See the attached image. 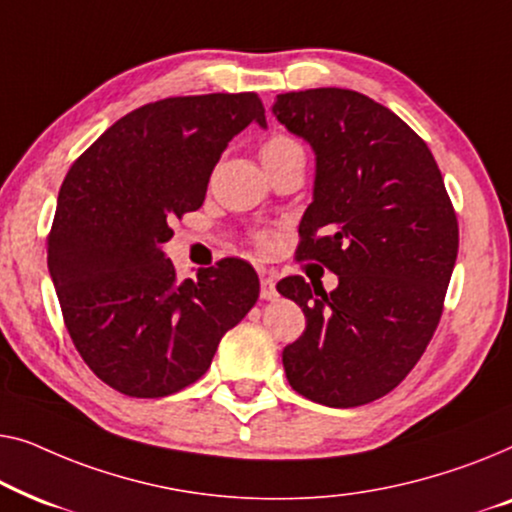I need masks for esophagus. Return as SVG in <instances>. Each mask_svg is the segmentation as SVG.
<instances>
[{
	"label": "esophagus",
	"mask_w": 512,
	"mask_h": 512,
	"mask_svg": "<svg viewBox=\"0 0 512 512\" xmlns=\"http://www.w3.org/2000/svg\"><path fill=\"white\" fill-rule=\"evenodd\" d=\"M259 283H262V290H259V297H262L264 301H273V299L278 297L276 280H273V276H266V273H262V278H259Z\"/></svg>",
	"instance_id": "1"
}]
</instances>
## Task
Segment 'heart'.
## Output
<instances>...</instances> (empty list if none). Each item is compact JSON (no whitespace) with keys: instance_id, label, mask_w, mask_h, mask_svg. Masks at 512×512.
<instances>
[{"instance_id":"1","label":"heart","mask_w":512,"mask_h":512,"mask_svg":"<svg viewBox=\"0 0 512 512\" xmlns=\"http://www.w3.org/2000/svg\"><path fill=\"white\" fill-rule=\"evenodd\" d=\"M294 148H299V143L292 141L290 136L273 134L262 143V148H259V155H262V160H271V157L283 155V153H287V150H294Z\"/></svg>"}]
</instances>
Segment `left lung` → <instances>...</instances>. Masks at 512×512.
<instances>
[{
    "mask_svg": "<svg viewBox=\"0 0 512 512\" xmlns=\"http://www.w3.org/2000/svg\"><path fill=\"white\" fill-rule=\"evenodd\" d=\"M273 115L315 150L297 255L338 276L334 292L301 276L276 285L306 315L283 350L287 383L322 406H364L392 392L434 336L459 250L455 208L427 143L366 95L285 92Z\"/></svg>",
    "mask_w": 512,
    "mask_h": 512,
    "instance_id": "obj_1",
    "label": "left lung"
}]
</instances>
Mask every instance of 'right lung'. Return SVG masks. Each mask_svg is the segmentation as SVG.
I'll use <instances>...</instances> for the list:
<instances>
[{
  "label": "right lung",
  "instance_id": "add662e5",
  "mask_svg": "<svg viewBox=\"0 0 512 512\" xmlns=\"http://www.w3.org/2000/svg\"><path fill=\"white\" fill-rule=\"evenodd\" d=\"M250 122L255 92L169 97L127 113L71 164L48 234V271L78 355L127 397L197 383L220 338L259 297L253 266L227 257L176 280L162 253L171 220L204 204L222 150Z\"/></svg>",
  "mask_w": 512,
  "mask_h": 512
}]
</instances>
